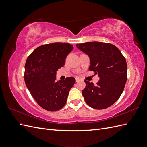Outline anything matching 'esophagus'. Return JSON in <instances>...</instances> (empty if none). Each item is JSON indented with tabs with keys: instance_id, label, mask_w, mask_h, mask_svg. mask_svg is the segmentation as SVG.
Instances as JSON below:
<instances>
[{
	"instance_id": "1",
	"label": "esophagus",
	"mask_w": 147,
	"mask_h": 147,
	"mask_svg": "<svg viewBox=\"0 0 147 147\" xmlns=\"http://www.w3.org/2000/svg\"><path fill=\"white\" fill-rule=\"evenodd\" d=\"M79 81H80V79H79V78H75V82H78Z\"/></svg>"
}]
</instances>
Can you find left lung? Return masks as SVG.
Instances as JSON below:
<instances>
[{"label": "left lung", "mask_w": 147, "mask_h": 147, "mask_svg": "<svg viewBox=\"0 0 147 147\" xmlns=\"http://www.w3.org/2000/svg\"><path fill=\"white\" fill-rule=\"evenodd\" d=\"M88 55L91 65L100 80L96 85L84 81L82 94L86 104L95 109H104L113 105L121 96L127 80V64L119 49L112 44L91 42L76 44Z\"/></svg>", "instance_id": "8db88e82"}]
</instances>
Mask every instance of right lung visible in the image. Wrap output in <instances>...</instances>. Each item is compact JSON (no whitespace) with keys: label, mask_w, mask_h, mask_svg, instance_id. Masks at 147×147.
<instances>
[{"label":"right lung","mask_w":147,"mask_h":147,"mask_svg":"<svg viewBox=\"0 0 147 147\" xmlns=\"http://www.w3.org/2000/svg\"><path fill=\"white\" fill-rule=\"evenodd\" d=\"M67 43H53L38 47L28 56L25 64L24 81L37 104L50 112L65 105L75 79L56 80V71L63 67L67 56L73 50Z\"/></svg>","instance_id":"right-lung-1"}]
</instances>
